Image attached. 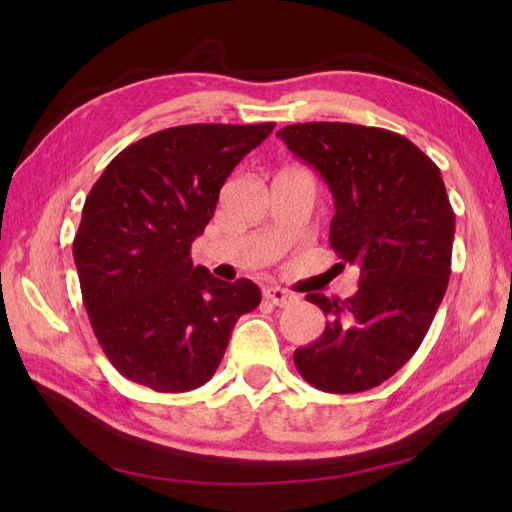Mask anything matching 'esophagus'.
Segmentation results:
<instances>
[{"label":"esophagus","mask_w":512,"mask_h":512,"mask_svg":"<svg viewBox=\"0 0 512 512\" xmlns=\"http://www.w3.org/2000/svg\"><path fill=\"white\" fill-rule=\"evenodd\" d=\"M264 297L270 301V303H275V306H292V303L297 301V295H292V292H288V290H284V288H279V286H268V288H264Z\"/></svg>","instance_id":"obj_1"}]
</instances>
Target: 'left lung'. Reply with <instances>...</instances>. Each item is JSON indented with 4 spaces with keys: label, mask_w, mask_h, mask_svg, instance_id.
<instances>
[{
    "label": "left lung",
    "mask_w": 512,
    "mask_h": 512,
    "mask_svg": "<svg viewBox=\"0 0 512 512\" xmlns=\"http://www.w3.org/2000/svg\"><path fill=\"white\" fill-rule=\"evenodd\" d=\"M277 136L328 182L330 246L361 268L354 297H306L328 323L295 365L328 394L378 387L416 354L449 286L455 213L440 169L380 127L297 123Z\"/></svg>",
    "instance_id": "1"
}]
</instances>
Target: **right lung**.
Returning a JSON list of instances; mask_svg holds the SVG:
<instances>
[{
  "mask_svg": "<svg viewBox=\"0 0 512 512\" xmlns=\"http://www.w3.org/2000/svg\"><path fill=\"white\" fill-rule=\"evenodd\" d=\"M275 123L169 127L123 149L96 180L74 235L83 306L105 356L162 394L204 385L262 292L193 266L191 242L220 189Z\"/></svg>",
  "mask_w": 512,
  "mask_h": 512,
  "instance_id": "right-lung-1",
  "label": "right lung"
}]
</instances>
